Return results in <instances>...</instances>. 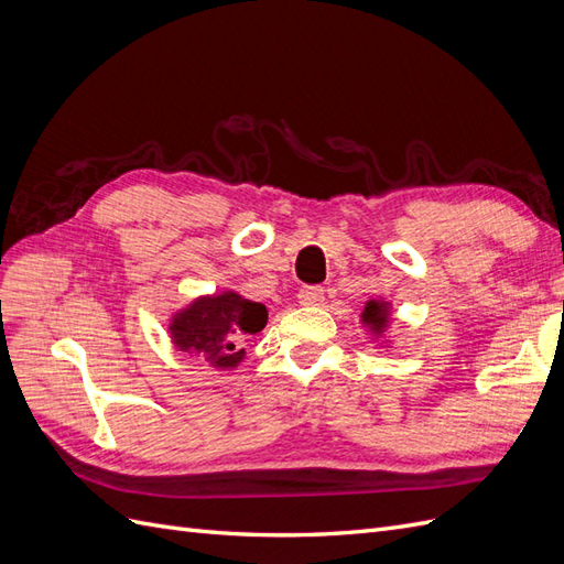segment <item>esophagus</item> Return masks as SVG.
<instances>
[{
	"mask_svg": "<svg viewBox=\"0 0 564 564\" xmlns=\"http://www.w3.org/2000/svg\"><path fill=\"white\" fill-rule=\"evenodd\" d=\"M324 301V289L322 286H303L299 292L301 305H319Z\"/></svg>",
	"mask_w": 564,
	"mask_h": 564,
	"instance_id": "1",
	"label": "esophagus"
}]
</instances>
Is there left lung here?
<instances>
[{"instance_id": "8db88e82", "label": "left lung", "mask_w": 564, "mask_h": 564, "mask_svg": "<svg viewBox=\"0 0 564 564\" xmlns=\"http://www.w3.org/2000/svg\"><path fill=\"white\" fill-rule=\"evenodd\" d=\"M362 322L369 324L371 332H381L386 324H388V311H386V303L379 301H369L365 305V313H362Z\"/></svg>"}]
</instances>
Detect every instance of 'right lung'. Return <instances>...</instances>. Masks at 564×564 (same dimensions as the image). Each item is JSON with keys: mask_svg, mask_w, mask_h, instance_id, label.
<instances>
[{"mask_svg": "<svg viewBox=\"0 0 564 564\" xmlns=\"http://www.w3.org/2000/svg\"><path fill=\"white\" fill-rule=\"evenodd\" d=\"M268 322V308L235 292L204 296L172 319L176 348L195 355L214 367H237L242 362V338L259 334Z\"/></svg>", "mask_w": 564, "mask_h": 564, "instance_id": "obj_1", "label": "right lung"}]
</instances>
